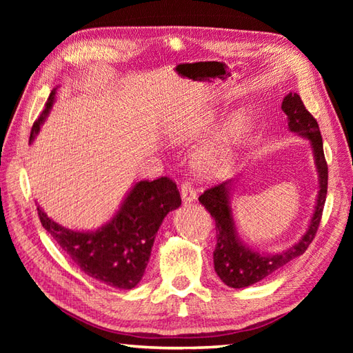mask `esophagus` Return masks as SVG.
<instances>
[{
  "instance_id": "obj_1",
  "label": "esophagus",
  "mask_w": 353,
  "mask_h": 353,
  "mask_svg": "<svg viewBox=\"0 0 353 353\" xmlns=\"http://www.w3.org/2000/svg\"><path fill=\"white\" fill-rule=\"evenodd\" d=\"M196 190L193 187V184L190 183V181H184L183 184H181V197H183L184 201H193L196 200Z\"/></svg>"
}]
</instances>
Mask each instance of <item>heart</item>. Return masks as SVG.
<instances>
[{"mask_svg":"<svg viewBox=\"0 0 353 353\" xmlns=\"http://www.w3.org/2000/svg\"><path fill=\"white\" fill-rule=\"evenodd\" d=\"M213 121V114L208 113L200 117V128H206ZM241 122L234 121L228 123L223 130L222 135L218 138L215 144H212L208 150L203 152L196 159V168L201 175L209 176H219L228 172L232 160L231 145L239 140L241 134Z\"/></svg>","mask_w":353,"mask_h":353,"instance_id":"obj_1","label":"heart"}]
</instances>
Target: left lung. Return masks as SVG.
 I'll use <instances>...</instances> for the list:
<instances>
[{"mask_svg": "<svg viewBox=\"0 0 353 353\" xmlns=\"http://www.w3.org/2000/svg\"><path fill=\"white\" fill-rule=\"evenodd\" d=\"M281 109L288 117V128L292 132L306 137L311 141L315 165L319 175V191L314 216L309 223L305 236L297 244L276 254H261L253 252L243 244L237 236L236 223L232 219L230 208V188L232 179L208 188L199 197V201L209 210L216 228V248L213 252V263L219 279L232 288H243L258 283L266 276L280 270L281 266L296 259L306 252L312 243L321 222L323 210L325 205L327 184H328V166L325 162L323 138L315 117L307 112L302 99L297 94H288L284 97Z\"/></svg>", "mask_w": 353, "mask_h": 353, "instance_id": "8db88e82", "label": "left lung"}]
</instances>
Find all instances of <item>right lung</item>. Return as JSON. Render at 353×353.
Masks as SVG:
<instances>
[{
    "mask_svg": "<svg viewBox=\"0 0 353 353\" xmlns=\"http://www.w3.org/2000/svg\"><path fill=\"white\" fill-rule=\"evenodd\" d=\"M56 90H52L38 119L32 125L29 143L47 117ZM181 205L176 184L168 176L140 181L125 199L116 216L97 231H72L51 221L38 208V216L61 250L81 271L114 288L130 290L143 279L156 232L168 212Z\"/></svg>",
    "mask_w": 353,
    "mask_h": 353,
    "instance_id": "add662e5",
    "label": "right lung"
}]
</instances>
